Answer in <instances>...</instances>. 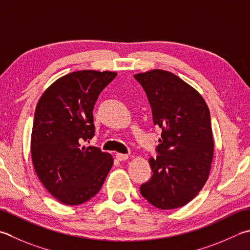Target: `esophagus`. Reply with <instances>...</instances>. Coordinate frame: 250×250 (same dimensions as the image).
Wrapping results in <instances>:
<instances>
[{"label":"esophagus","mask_w":250,"mask_h":250,"mask_svg":"<svg viewBox=\"0 0 250 250\" xmlns=\"http://www.w3.org/2000/svg\"><path fill=\"white\" fill-rule=\"evenodd\" d=\"M116 158L118 159L119 161L126 160V159H128V155H126V154H120V153H117V154H116Z\"/></svg>","instance_id":"34e87169"}]
</instances>
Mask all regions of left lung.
<instances>
[{
    "label": "left lung",
    "instance_id": "8db88e82",
    "mask_svg": "<svg viewBox=\"0 0 250 250\" xmlns=\"http://www.w3.org/2000/svg\"><path fill=\"white\" fill-rule=\"evenodd\" d=\"M143 87L161 128L149 158L151 178L140 192L159 209H175L189 203L206 183L213 157V138L209 108L203 96L181 78L155 69L134 76Z\"/></svg>",
    "mask_w": 250,
    "mask_h": 250
}]
</instances>
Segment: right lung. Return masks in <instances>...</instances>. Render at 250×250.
<instances>
[{"mask_svg": "<svg viewBox=\"0 0 250 250\" xmlns=\"http://www.w3.org/2000/svg\"><path fill=\"white\" fill-rule=\"evenodd\" d=\"M116 72L81 70L56 80L43 93L34 112L31 156L48 193L69 206L99 193L114 164L111 155L82 146L94 136L93 108Z\"/></svg>", "mask_w": 250, "mask_h": 250, "instance_id": "obj_1", "label": "right lung"}]
</instances>
